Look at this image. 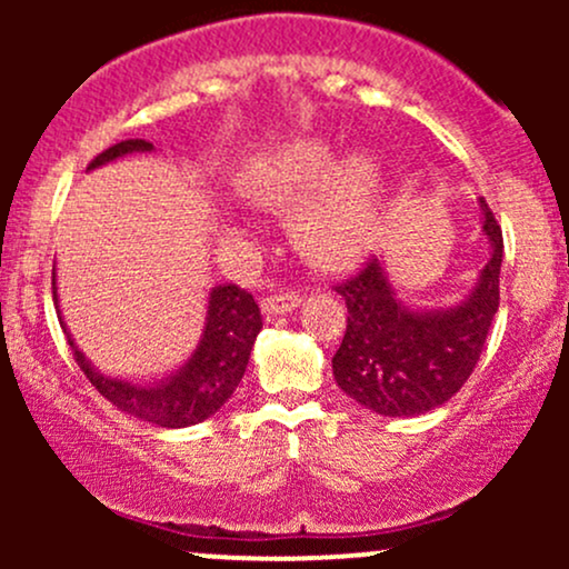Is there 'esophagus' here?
<instances>
[{"label":"esophagus","instance_id":"34e87169","mask_svg":"<svg viewBox=\"0 0 569 569\" xmlns=\"http://www.w3.org/2000/svg\"><path fill=\"white\" fill-rule=\"evenodd\" d=\"M299 305H302L299 293H272V297H267L264 302H262V312H264L267 318L286 316V312L297 310Z\"/></svg>","mask_w":569,"mask_h":569}]
</instances>
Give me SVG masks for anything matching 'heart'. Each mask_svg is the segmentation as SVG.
Masks as SVG:
<instances>
[{
    "label": "heart",
    "mask_w": 569,
    "mask_h": 569,
    "mask_svg": "<svg viewBox=\"0 0 569 569\" xmlns=\"http://www.w3.org/2000/svg\"><path fill=\"white\" fill-rule=\"evenodd\" d=\"M234 189L253 206L291 208L289 227L299 251L326 270H348L380 246L390 168L377 149L342 154L335 141L307 136L248 160L234 176Z\"/></svg>",
    "instance_id": "1"
}]
</instances>
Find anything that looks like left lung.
<instances>
[{"mask_svg":"<svg viewBox=\"0 0 569 569\" xmlns=\"http://www.w3.org/2000/svg\"><path fill=\"white\" fill-rule=\"evenodd\" d=\"M479 211L487 262L457 302H407L385 259H371L337 286L348 305V331L331 369L352 401L382 417H417L447 403L471 377L500 305L502 264V232L481 198Z\"/></svg>","mask_w":569,"mask_h":569,"instance_id":"left-lung-1","label":"left lung"}]
</instances>
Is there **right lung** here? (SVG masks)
<instances>
[{
    "label": "right lung",
    "instance_id": "obj_1",
    "mask_svg": "<svg viewBox=\"0 0 569 569\" xmlns=\"http://www.w3.org/2000/svg\"><path fill=\"white\" fill-rule=\"evenodd\" d=\"M152 143L143 139L120 141L109 147L90 162L88 171L107 166L136 152H152ZM53 302L58 321L63 326L77 363L84 371L90 385L101 393L112 407L126 411L130 417H139L154 428H189L208 420L211 415L230 401L240 380H243L248 358H251L253 339L262 331V316L253 297L238 286H217L208 291L206 323L198 348L181 363L173 375L162 377L160 382H130L122 377H109L93 367L90 358L77 348L74 337L67 329L58 305V286L53 270Z\"/></svg>",
    "mask_w": 569,
    "mask_h": 569
}]
</instances>
